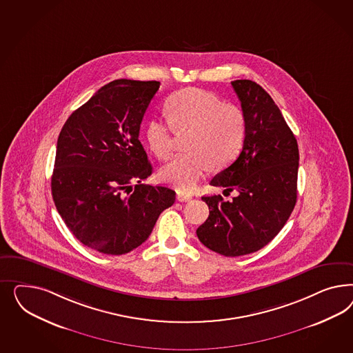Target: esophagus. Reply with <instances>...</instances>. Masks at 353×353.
Returning a JSON list of instances; mask_svg holds the SVG:
<instances>
[{
    "label": "esophagus",
    "instance_id": "34e87169",
    "mask_svg": "<svg viewBox=\"0 0 353 353\" xmlns=\"http://www.w3.org/2000/svg\"><path fill=\"white\" fill-rule=\"evenodd\" d=\"M192 196L190 194H186V192H177V199L180 201V202H188V201H190Z\"/></svg>",
    "mask_w": 353,
    "mask_h": 353
}]
</instances>
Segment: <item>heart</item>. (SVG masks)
Here are the masks:
<instances>
[{
	"label": "heart",
	"mask_w": 353,
	"mask_h": 353,
	"mask_svg": "<svg viewBox=\"0 0 353 353\" xmlns=\"http://www.w3.org/2000/svg\"><path fill=\"white\" fill-rule=\"evenodd\" d=\"M168 120L152 119L146 128L150 150L167 159L174 145V132H190L186 148L161 170V180L189 192L212 165L221 170L232 164L245 145L247 120L242 108L224 103L220 97L199 88L173 93L167 103Z\"/></svg>",
	"instance_id": "obj_1"
}]
</instances>
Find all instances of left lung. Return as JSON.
<instances>
[{
    "instance_id": "1",
    "label": "left lung",
    "mask_w": 353,
    "mask_h": 353,
    "mask_svg": "<svg viewBox=\"0 0 353 353\" xmlns=\"http://www.w3.org/2000/svg\"><path fill=\"white\" fill-rule=\"evenodd\" d=\"M247 120L239 157L211 185L235 192L202 196L210 216L196 229L204 246L224 256L259 251L279 233L298 196L299 149L294 133L267 92L251 80L232 81Z\"/></svg>"
}]
</instances>
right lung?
Returning a JSON list of instances; mask_svg holds the SVG:
<instances>
[{"label":"right lung","instance_id":"right-lung-1","mask_svg":"<svg viewBox=\"0 0 353 353\" xmlns=\"http://www.w3.org/2000/svg\"><path fill=\"white\" fill-rule=\"evenodd\" d=\"M159 85L114 80L75 110L59 133L54 203L71 233L98 252L128 254L174 203L170 188L142 183L152 167L139 127Z\"/></svg>","mask_w":353,"mask_h":353}]
</instances>
